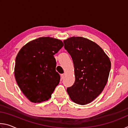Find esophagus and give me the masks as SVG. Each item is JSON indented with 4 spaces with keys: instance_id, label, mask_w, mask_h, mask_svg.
Returning <instances> with one entry per match:
<instances>
[{
    "instance_id": "34e87169",
    "label": "esophagus",
    "mask_w": 128,
    "mask_h": 128,
    "mask_svg": "<svg viewBox=\"0 0 128 128\" xmlns=\"http://www.w3.org/2000/svg\"><path fill=\"white\" fill-rule=\"evenodd\" d=\"M64 76H65V74H61V78H62V79H63V78L64 77Z\"/></svg>"
}]
</instances>
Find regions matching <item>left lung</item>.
Listing matches in <instances>:
<instances>
[{
  "label": "left lung",
  "instance_id": "1",
  "mask_svg": "<svg viewBox=\"0 0 128 128\" xmlns=\"http://www.w3.org/2000/svg\"><path fill=\"white\" fill-rule=\"evenodd\" d=\"M63 42L74 68V83L67 88V92L73 102L87 104L103 92L109 77L111 61L99 45L87 38L72 36Z\"/></svg>",
  "mask_w": 128,
  "mask_h": 128
}]
</instances>
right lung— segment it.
Listing matches in <instances>:
<instances>
[{
    "label": "right lung",
    "mask_w": 128,
    "mask_h": 128,
    "mask_svg": "<svg viewBox=\"0 0 128 128\" xmlns=\"http://www.w3.org/2000/svg\"><path fill=\"white\" fill-rule=\"evenodd\" d=\"M64 46L62 41L52 37H40L24 46L15 61L14 77L23 94L33 103L47 100L60 77L56 71L54 55Z\"/></svg>",
    "instance_id": "add662e5"
}]
</instances>
